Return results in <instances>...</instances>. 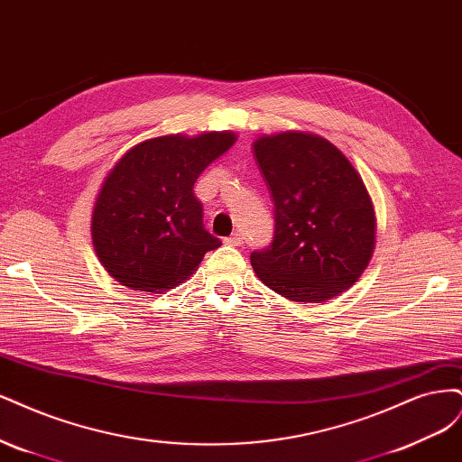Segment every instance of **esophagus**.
Wrapping results in <instances>:
<instances>
[{"mask_svg": "<svg viewBox=\"0 0 462 462\" xmlns=\"http://www.w3.org/2000/svg\"><path fill=\"white\" fill-rule=\"evenodd\" d=\"M225 244H226V245H234V247H237V245H242V244H244V237H242V234H232V236L225 237Z\"/></svg>", "mask_w": 462, "mask_h": 462, "instance_id": "esophagus-1", "label": "esophagus"}]
</instances>
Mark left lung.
Masks as SVG:
<instances>
[{"label":"left lung","instance_id":"obj_1","mask_svg":"<svg viewBox=\"0 0 462 462\" xmlns=\"http://www.w3.org/2000/svg\"><path fill=\"white\" fill-rule=\"evenodd\" d=\"M274 205L271 245L251 253L263 284L291 301L349 290L374 249V207L346 155L319 136L284 132L253 143Z\"/></svg>","mask_w":462,"mask_h":462}]
</instances>
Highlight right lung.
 Returning <instances> with one entry per match:
<instances>
[{
    "label": "right lung",
    "mask_w": 462,
    "mask_h": 462,
    "mask_svg": "<svg viewBox=\"0 0 462 462\" xmlns=\"http://www.w3.org/2000/svg\"><path fill=\"white\" fill-rule=\"evenodd\" d=\"M234 142L232 132L162 136L116 162L92 217L96 253L115 280L140 291L171 290L222 244L203 226L193 184Z\"/></svg>",
    "instance_id": "right-lung-1"
}]
</instances>
